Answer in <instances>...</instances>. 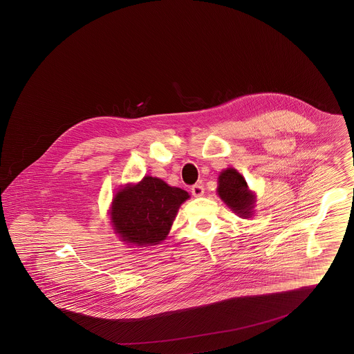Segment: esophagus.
Returning a JSON list of instances; mask_svg holds the SVG:
<instances>
[{
    "instance_id": "esophagus-1",
    "label": "esophagus",
    "mask_w": 354,
    "mask_h": 354,
    "mask_svg": "<svg viewBox=\"0 0 354 354\" xmlns=\"http://www.w3.org/2000/svg\"><path fill=\"white\" fill-rule=\"evenodd\" d=\"M191 194L194 195V196H196V198H199V196H202L203 194H204V187L202 185H194L191 187Z\"/></svg>"
}]
</instances>
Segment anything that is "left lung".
<instances>
[{
	"mask_svg": "<svg viewBox=\"0 0 354 354\" xmlns=\"http://www.w3.org/2000/svg\"><path fill=\"white\" fill-rule=\"evenodd\" d=\"M218 194L221 201L241 218L251 216L253 208L252 192L248 189L245 179L234 169H225L219 175Z\"/></svg>",
	"mask_w": 354,
	"mask_h": 354,
	"instance_id": "left-lung-1",
	"label": "left lung"
}]
</instances>
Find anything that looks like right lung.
<instances>
[{
	"label": "right lung",
	"instance_id": "1",
	"mask_svg": "<svg viewBox=\"0 0 354 354\" xmlns=\"http://www.w3.org/2000/svg\"><path fill=\"white\" fill-rule=\"evenodd\" d=\"M188 198V192L182 188L145 176L138 185H127L115 195L111 220L123 241L138 245L159 244L169 235L180 204Z\"/></svg>",
	"mask_w": 354,
	"mask_h": 354
}]
</instances>
